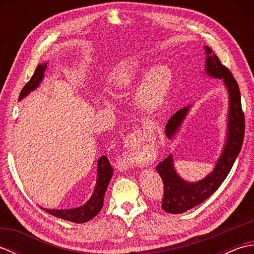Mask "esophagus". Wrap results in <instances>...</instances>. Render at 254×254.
Instances as JSON below:
<instances>
[{
  "label": "esophagus",
  "instance_id": "34e87169",
  "mask_svg": "<svg viewBox=\"0 0 254 254\" xmlns=\"http://www.w3.org/2000/svg\"><path fill=\"white\" fill-rule=\"evenodd\" d=\"M135 142L133 135L127 136V138L124 142V146H123V150H122V158L124 164L127 166H134V167H141L144 165V161L139 159L136 154L134 153V150L132 149V145L133 143Z\"/></svg>",
  "mask_w": 254,
  "mask_h": 254
}]
</instances>
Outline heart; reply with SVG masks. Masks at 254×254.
Returning <instances> with one entry per match:
<instances>
[{"label":"heart","instance_id":"obj_1","mask_svg":"<svg viewBox=\"0 0 254 254\" xmlns=\"http://www.w3.org/2000/svg\"><path fill=\"white\" fill-rule=\"evenodd\" d=\"M138 69L127 66L113 77V84L118 88H128L136 83ZM172 84V72L168 65L158 64L145 73L139 85L137 98L139 104L147 109H155L166 98Z\"/></svg>","mask_w":254,"mask_h":254}]
</instances>
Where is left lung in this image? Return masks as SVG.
Returning a JSON list of instances; mask_svg holds the SVG:
<instances>
[{"label": "left lung", "mask_w": 254, "mask_h": 254, "mask_svg": "<svg viewBox=\"0 0 254 254\" xmlns=\"http://www.w3.org/2000/svg\"><path fill=\"white\" fill-rule=\"evenodd\" d=\"M205 50V74L209 77L222 79L228 93L227 131L225 144L212 172L196 182H189L178 175L175 169V161L169 154L156 167L164 181V198L161 207L167 213L181 214L195 207L208 198L217 190L228 176L238 157L245 137V116L241 108V96L239 86L229 69L220 63L219 59L209 47L204 46ZM191 106L177 111L167 123L165 133L169 139H174L183 121L187 118Z\"/></svg>", "instance_id": "obj_1"}]
</instances>
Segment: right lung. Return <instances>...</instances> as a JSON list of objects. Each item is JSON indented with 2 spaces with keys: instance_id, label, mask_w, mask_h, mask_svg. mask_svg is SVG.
I'll use <instances>...</instances> for the list:
<instances>
[{
  "instance_id": "add662e5",
  "label": "right lung",
  "mask_w": 254,
  "mask_h": 254,
  "mask_svg": "<svg viewBox=\"0 0 254 254\" xmlns=\"http://www.w3.org/2000/svg\"><path fill=\"white\" fill-rule=\"evenodd\" d=\"M47 69V63H41L35 69V73L32 75L30 80L25 85V87L21 89L19 95V100L24 99L27 95H29L31 91L39 87L42 79L45 77V72ZM113 175V169L109 163V160L106 156H101L97 163V181L94 189V192L91 194L90 198L82 206L69 208V209H48L44 208L47 213H49L53 216L62 218L68 222H73L76 224L86 223L94 218L97 214L100 212V209L104 206V198L107 191L108 185L111 180Z\"/></svg>"
}]
</instances>
